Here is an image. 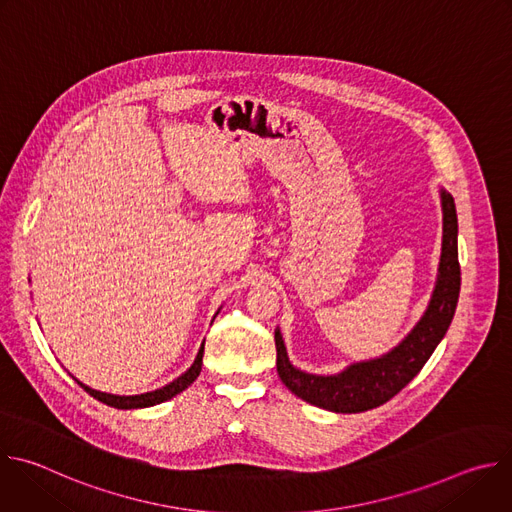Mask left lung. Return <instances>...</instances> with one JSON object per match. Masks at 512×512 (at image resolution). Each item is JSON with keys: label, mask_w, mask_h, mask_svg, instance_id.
Wrapping results in <instances>:
<instances>
[{"label": "left lung", "mask_w": 512, "mask_h": 512, "mask_svg": "<svg viewBox=\"0 0 512 512\" xmlns=\"http://www.w3.org/2000/svg\"><path fill=\"white\" fill-rule=\"evenodd\" d=\"M440 198L444 214L442 255L429 304L419 322L389 352L352 362L336 375H312L296 369L289 362L281 330L275 328L277 375L291 393L320 409L360 413L387 403L423 369L435 346L446 336L460 296L456 204L444 188H440Z\"/></svg>", "instance_id": "1"}]
</instances>
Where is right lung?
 I'll return each instance as SVG.
<instances>
[{
	"label": "right lung",
	"instance_id": "add662e5",
	"mask_svg": "<svg viewBox=\"0 0 512 512\" xmlns=\"http://www.w3.org/2000/svg\"><path fill=\"white\" fill-rule=\"evenodd\" d=\"M218 312H221V308H218ZM216 314H214V318H216ZM202 354H204V342L200 344L198 354H196V358L192 362V367L186 373H182L178 379H174L172 383H168L162 389H156V391H150V393H141V395H111V393H103V391L87 387L77 377H72V379H75L91 397H95L97 401H101V403H105L109 407H115V409H143V407H152V405L164 403V401L176 397L178 393H182L184 389H188L196 381L200 371H202Z\"/></svg>",
	"mask_w": 512,
	"mask_h": 512
}]
</instances>
